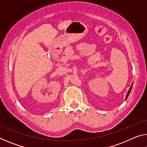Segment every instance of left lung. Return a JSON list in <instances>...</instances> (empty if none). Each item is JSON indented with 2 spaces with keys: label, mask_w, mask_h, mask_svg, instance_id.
<instances>
[{
  "label": "left lung",
  "mask_w": 147,
  "mask_h": 147,
  "mask_svg": "<svg viewBox=\"0 0 147 147\" xmlns=\"http://www.w3.org/2000/svg\"><path fill=\"white\" fill-rule=\"evenodd\" d=\"M131 88H132V84H131V87L130 88V89H129V91H128V93H127V94H126V99L128 98V95H129V94H130V91H131Z\"/></svg>",
  "instance_id": "obj_1"
}]
</instances>
